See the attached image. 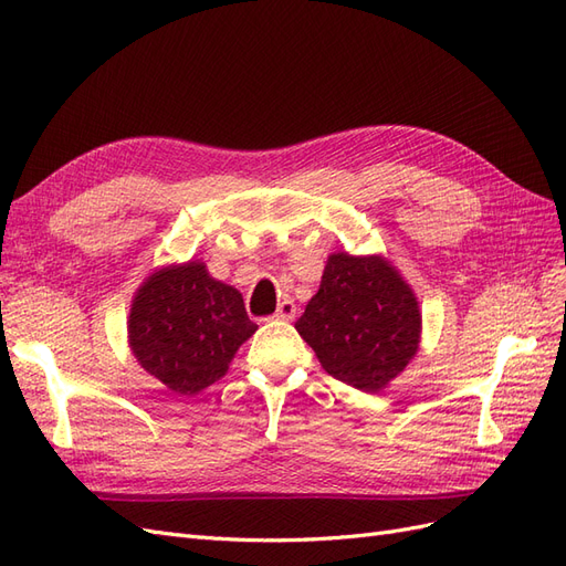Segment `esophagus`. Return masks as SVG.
I'll return each mask as SVG.
<instances>
[{"label": "esophagus", "mask_w": 566, "mask_h": 566, "mask_svg": "<svg viewBox=\"0 0 566 566\" xmlns=\"http://www.w3.org/2000/svg\"><path fill=\"white\" fill-rule=\"evenodd\" d=\"M295 314H297V306H295L293 300H283L279 304V310H276V318L279 321H293Z\"/></svg>", "instance_id": "1"}]
</instances>
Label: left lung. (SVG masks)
I'll list each match as a JSON object with an SVG mask.
<instances>
[{
	"label": "left lung",
	"instance_id": "obj_1",
	"mask_svg": "<svg viewBox=\"0 0 566 566\" xmlns=\"http://www.w3.org/2000/svg\"><path fill=\"white\" fill-rule=\"evenodd\" d=\"M295 328L325 373L380 391L416 356L422 316L413 290L385 256L335 252Z\"/></svg>",
	"mask_w": 566,
	"mask_h": 566
}]
</instances>
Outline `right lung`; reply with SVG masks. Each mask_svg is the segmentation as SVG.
I'll list each match as a JSON object with an SVG mask.
<instances>
[{
	"mask_svg": "<svg viewBox=\"0 0 566 566\" xmlns=\"http://www.w3.org/2000/svg\"><path fill=\"white\" fill-rule=\"evenodd\" d=\"M129 347L146 373L177 394H196L229 370L256 331L243 295L214 281L202 262L165 266L136 290Z\"/></svg>",
	"mask_w": 566,
	"mask_h": 566,
	"instance_id": "obj_1",
	"label": "right lung"
}]
</instances>
